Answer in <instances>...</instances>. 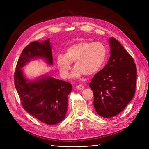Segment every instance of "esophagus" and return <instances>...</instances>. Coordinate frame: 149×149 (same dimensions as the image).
Instances as JSON below:
<instances>
[{"label": "esophagus", "instance_id": "1", "mask_svg": "<svg viewBox=\"0 0 149 149\" xmlns=\"http://www.w3.org/2000/svg\"><path fill=\"white\" fill-rule=\"evenodd\" d=\"M76 88L77 89H78V90H83L84 89V86L83 85H81V84H79V85H77L76 86Z\"/></svg>", "mask_w": 149, "mask_h": 149}]
</instances>
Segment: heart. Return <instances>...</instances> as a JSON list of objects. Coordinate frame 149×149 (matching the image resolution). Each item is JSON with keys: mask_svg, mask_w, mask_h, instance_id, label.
I'll list each match as a JSON object with an SVG mask.
<instances>
[{"mask_svg": "<svg viewBox=\"0 0 149 149\" xmlns=\"http://www.w3.org/2000/svg\"><path fill=\"white\" fill-rule=\"evenodd\" d=\"M106 57V49L101 43L81 42L68 47L65 55H58L56 64L61 75L68 78L71 63H74L75 68L71 76L79 78L84 74L86 76L96 74L103 65Z\"/></svg>", "mask_w": 149, "mask_h": 149, "instance_id": "obj_1", "label": "heart"}]
</instances>
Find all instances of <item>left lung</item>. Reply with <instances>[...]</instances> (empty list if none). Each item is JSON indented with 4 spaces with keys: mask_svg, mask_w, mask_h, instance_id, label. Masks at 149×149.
Returning <instances> with one entry per match:
<instances>
[{
    "mask_svg": "<svg viewBox=\"0 0 149 149\" xmlns=\"http://www.w3.org/2000/svg\"><path fill=\"white\" fill-rule=\"evenodd\" d=\"M109 61L89 83L95 110L106 118L119 114L132 100L137 79V68L132 56L114 37L109 39Z\"/></svg>",
    "mask_w": 149,
    "mask_h": 149,
    "instance_id": "1",
    "label": "left lung"
}]
</instances>
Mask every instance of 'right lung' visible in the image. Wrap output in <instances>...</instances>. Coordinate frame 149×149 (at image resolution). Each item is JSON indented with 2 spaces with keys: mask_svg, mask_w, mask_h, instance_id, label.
<instances>
[{
  "mask_svg": "<svg viewBox=\"0 0 149 149\" xmlns=\"http://www.w3.org/2000/svg\"><path fill=\"white\" fill-rule=\"evenodd\" d=\"M37 59H43L48 65H53L49 38L31 42L22 51L14 74L15 88L28 113L45 124H56L66 116L68 96L72 91V85L47 74L33 80L26 78L22 68L30 61Z\"/></svg>",
  "mask_w": 149,
  "mask_h": 149,
  "instance_id": "right-lung-1",
  "label": "right lung"
}]
</instances>
